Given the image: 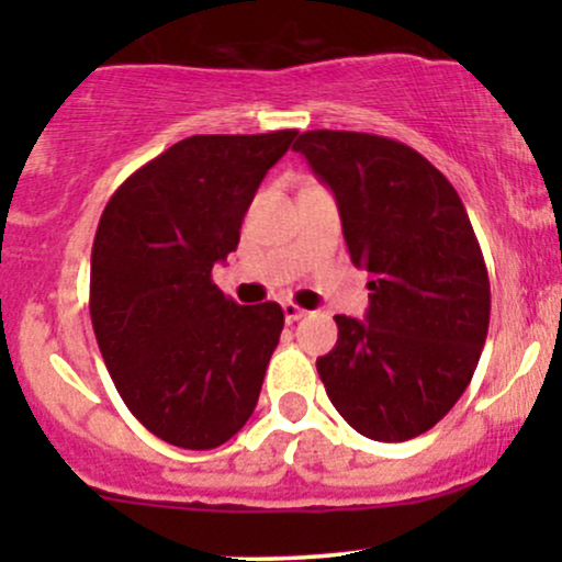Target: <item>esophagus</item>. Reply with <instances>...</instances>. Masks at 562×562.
<instances>
[{
    "label": "esophagus",
    "mask_w": 562,
    "mask_h": 562,
    "mask_svg": "<svg viewBox=\"0 0 562 562\" xmlns=\"http://www.w3.org/2000/svg\"><path fill=\"white\" fill-rule=\"evenodd\" d=\"M282 312H285V322L288 325H293V322H299V319H303L306 317V308H301L299 303H293V301H285L282 303Z\"/></svg>",
    "instance_id": "1"
}]
</instances>
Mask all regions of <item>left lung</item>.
Here are the masks:
<instances>
[{"mask_svg": "<svg viewBox=\"0 0 562 562\" xmlns=\"http://www.w3.org/2000/svg\"><path fill=\"white\" fill-rule=\"evenodd\" d=\"M293 150L333 190L372 290L362 322L335 317L338 344L317 372L353 430L409 441L465 393L486 344L492 288L473 224L449 179L402 142L314 128Z\"/></svg>", "mask_w": 562, "mask_h": 562, "instance_id": "obj_1", "label": "left lung"}]
</instances>
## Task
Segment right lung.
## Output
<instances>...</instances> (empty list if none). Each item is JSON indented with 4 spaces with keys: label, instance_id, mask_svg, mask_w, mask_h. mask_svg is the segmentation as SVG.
Returning <instances> with one entry per match:
<instances>
[{
    "label": "right lung",
    "instance_id": "add662e5",
    "mask_svg": "<svg viewBox=\"0 0 562 562\" xmlns=\"http://www.w3.org/2000/svg\"><path fill=\"white\" fill-rule=\"evenodd\" d=\"M295 128L195 134L126 179L92 245L89 314L115 389L153 436L216 449L254 415L280 344V303L237 306L211 269Z\"/></svg>",
    "mask_w": 562,
    "mask_h": 562
}]
</instances>
